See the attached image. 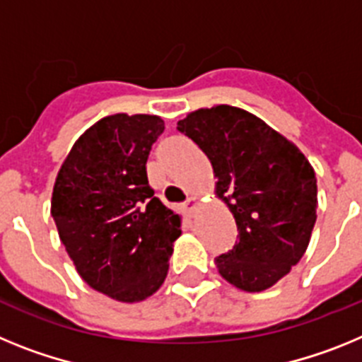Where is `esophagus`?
Here are the masks:
<instances>
[{"instance_id": "34e87169", "label": "esophagus", "mask_w": 362, "mask_h": 362, "mask_svg": "<svg viewBox=\"0 0 362 362\" xmlns=\"http://www.w3.org/2000/svg\"><path fill=\"white\" fill-rule=\"evenodd\" d=\"M200 206V200L197 199V197H191V199H187V202L184 204V209H185V213H194L197 211V207Z\"/></svg>"}]
</instances>
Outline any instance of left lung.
<instances>
[{"label": "left lung", "instance_id": "obj_1", "mask_svg": "<svg viewBox=\"0 0 362 362\" xmlns=\"http://www.w3.org/2000/svg\"><path fill=\"white\" fill-rule=\"evenodd\" d=\"M178 131L213 165L215 191L233 213L238 242L215 259L242 291H264L303 259L317 220V178L293 142L233 105L199 109Z\"/></svg>", "mask_w": 362, "mask_h": 362}]
</instances>
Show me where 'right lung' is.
Segmentation results:
<instances>
[{
    "label": "right lung",
    "mask_w": 362,
    "mask_h": 362,
    "mask_svg": "<svg viewBox=\"0 0 362 362\" xmlns=\"http://www.w3.org/2000/svg\"><path fill=\"white\" fill-rule=\"evenodd\" d=\"M163 120L105 116L78 138L58 171L50 215L76 272L93 290L140 303L163 284L180 215L155 197L146 163Z\"/></svg>",
    "instance_id": "obj_1"
}]
</instances>
